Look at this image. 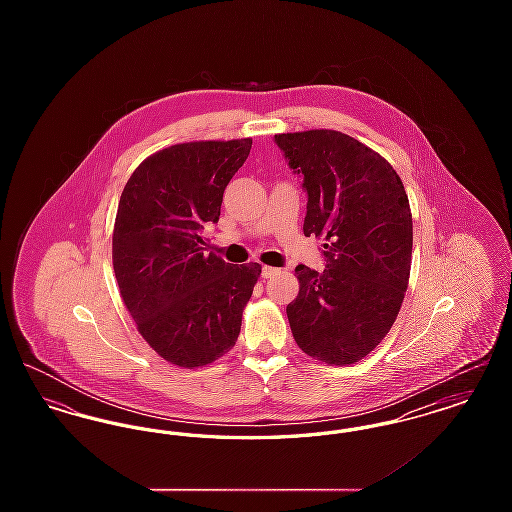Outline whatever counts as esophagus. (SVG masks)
<instances>
[{
  "label": "esophagus",
  "mask_w": 512,
  "mask_h": 512,
  "mask_svg": "<svg viewBox=\"0 0 512 512\" xmlns=\"http://www.w3.org/2000/svg\"><path fill=\"white\" fill-rule=\"evenodd\" d=\"M278 272H280V268L267 267V265H265L263 270H261V276H263V278H272V276L278 274Z\"/></svg>",
  "instance_id": "1"
}]
</instances>
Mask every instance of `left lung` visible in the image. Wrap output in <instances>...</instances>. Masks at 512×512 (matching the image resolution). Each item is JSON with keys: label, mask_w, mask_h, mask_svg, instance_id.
Segmentation results:
<instances>
[{"label": "left lung", "mask_w": 512, "mask_h": 512, "mask_svg": "<svg viewBox=\"0 0 512 512\" xmlns=\"http://www.w3.org/2000/svg\"><path fill=\"white\" fill-rule=\"evenodd\" d=\"M309 195L305 236L324 238L326 268L299 265L286 307L293 340L326 365L359 363L390 332L409 286L413 215L399 174L338 130L276 134Z\"/></svg>", "instance_id": "8db88e82"}]
</instances>
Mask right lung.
Here are the masks:
<instances>
[{"mask_svg": "<svg viewBox=\"0 0 512 512\" xmlns=\"http://www.w3.org/2000/svg\"><path fill=\"white\" fill-rule=\"evenodd\" d=\"M253 140L174 144L144 159L122 190L113 268L122 301L147 345L171 365L199 368L228 353L261 276L259 263L205 255L203 228Z\"/></svg>", "mask_w": 512, "mask_h": 512, "instance_id": "right-lung-1", "label": "right lung"}]
</instances>
